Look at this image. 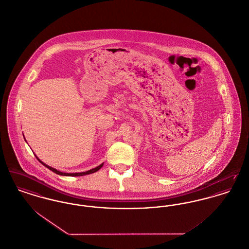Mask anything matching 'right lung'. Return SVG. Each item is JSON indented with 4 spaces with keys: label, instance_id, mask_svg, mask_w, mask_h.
I'll return each mask as SVG.
<instances>
[{
    "label": "right lung",
    "instance_id": "right-lung-1",
    "mask_svg": "<svg viewBox=\"0 0 249 249\" xmlns=\"http://www.w3.org/2000/svg\"><path fill=\"white\" fill-rule=\"evenodd\" d=\"M36 158H37V156H36ZM37 160L40 161L44 166H46L48 169H50V170H52L53 172H54V173H56V174H58L60 176H69V177H79V176H85L88 175V174H92V173H95V172H97L98 170H100L102 167H103V163L102 164H100L99 166H97V167H95V168H92V169H90V170H88V171H86V172H80V173H64V172H61V171H58L57 169H55V168H53V167H52V166H49L48 164H46L44 163L43 161H41L40 159H38L37 158Z\"/></svg>",
    "mask_w": 249,
    "mask_h": 249
}]
</instances>
